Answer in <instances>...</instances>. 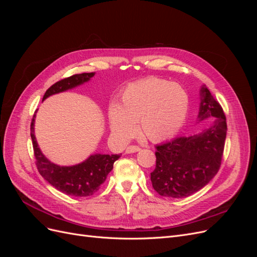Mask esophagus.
<instances>
[{
	"label": "esophagus",
	"mask_w": 257,
	"mask_h": 257,
	"mask_svg": "<svg viewBox=\"0 0 257 257\" xmlns=\"http://www.w3.org/2000/svg\"><path fill=\"white\" fill-rule=\"evenodd\" d=\"M138 151H141V148H139L138 146H128L125 150L126 153H135Z\"/></svg>",
	"instance_id": "obj_1"
}]
</instances>
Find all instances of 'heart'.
Returning a JSON list of instances; mask_svg holds the SVG:
<instances>
[{"label":"heart","instance_id":"b5f03b06","mask_svg":"<svg viewBox=\"0 0 257 257\" xmlns=\"http://www.w3.org/2000/svg\"><path fill=\"white\" fill-rule=\"evenodd\" d=\"M189 105L181 85L159 78L139 80L123 90L119 105H110V130L116 138L126 141L135 135L139 122L142 134L149 141H166L182 127Z\"/></svg>","mask_w":257,"mask_h":257}]
</instances>
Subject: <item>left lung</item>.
<instances>
[{"instance_id":"8db88e82","label":"left lung","mask_w":257,"mask_h":257,"mask_svg":"<svg viewBox=\"0 0 257 257\" xmlns=\"http://www.w3.org/2000/svg\"><path fill=\"white\" fill-rule=\"evenodd\" d=\"M200 95L198 119L210 120L209 127L197 135L178 137L155 147L157 165L151 182L161 196L188 197L203 189L220 169L226 116L206 85L201 87Z\"/></svg>"}]
</instances>
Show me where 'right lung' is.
<instances>
[{
    "mask_svg": "<svg viewBox=\"0 0 257 257\" xmlns=\"http://www.w3.org/2000/svg\"><path fill=\"white\" fill-rule=\"evenodd\" d=\"M93 76L94 73H82L62 79L52 84L46 91L43 100L50 95L73 89L77 85L87 82ZM34 118L35 114L31 122V138H32L38 173L53 188L66 195L87 197L96 193L99 190V186L105 182L107 175L111 172L113 163L120 158V154H93L84 162L74 166H59L53 164L42 153L37 145L34 135Z\"/></svg>",
    "mask_w": 257,
    "mask_h": 257,
    "instance_id": "right-lung-1",
    "label": "right lung"
}]
</instances>
